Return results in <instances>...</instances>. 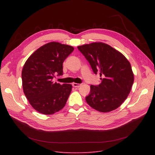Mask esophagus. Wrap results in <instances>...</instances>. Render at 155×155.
Wrapping results in <instances>:
<instances>
[{
  "label": "esophagus",
  "mask_w": 155,
  "mask_h": 155,
  "mask_svg": "<svg viewBox=\"0 0 155 155\" xmlns=\"http://www.w3.org/2000/svg\"><path fill=\"white\" fill-rule=\"evenodd\" d=\"M72 86L74 87H76V88H78L81 86V84L79 83H72Z\"/></svg>",
  "instance_id": "34e87169"
}]
</instances>
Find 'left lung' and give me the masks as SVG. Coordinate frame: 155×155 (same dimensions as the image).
Here are the masks:
<instances>
[{
  "label": "left lung",
  "mask_w": 155,
  "mask_h": 155,
  "mask_svg": "<svg viewBox=\"0 0 155 155\" xmlns=\"http://www.w3.org/2000/svg\"><path fill=\"white\" fill-rule=\"evenodd\" d=\"M90 63L94 74L103 78L97 86L91 85V92L85 97L87 104L101 112L118 108L127 97L134 82L130 64L125 56L101 42L78 46Z\"/></svg>",
  "instance_id": "1"
}]
</instances>
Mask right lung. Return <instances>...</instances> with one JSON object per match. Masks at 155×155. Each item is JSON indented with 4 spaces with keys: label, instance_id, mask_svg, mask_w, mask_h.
I'll use <instances>...</instances> for the list:
<instances>
[{
    "label": "right lung",
    "instance_id": "1",
    "mask_svg": "<svg viewBox=\"0 0 155 155\" xmlns=\"http://www.w3.org/2000/svg\"><path fill=\"white\" fill-rule=\"evenodd\" d=\"M71 46L50 42L41 46L26 60L22 70V88L30 105L43 114H53L66 104L72 86L54 83L63 75V63L74 51Z\"/></svg>",
    "mask_w": 155,
    "mask_h": 155
}]
</instances>
